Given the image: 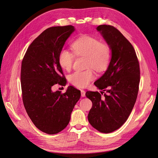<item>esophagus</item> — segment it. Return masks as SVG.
Returning <instances> with one entry per match:
<instances>
[{"label":"esophagus","mask_w":158,"mask_h":158,"mask_svg":"<svg viewBox=\"0 0 158 158\" xmlns=\"http://www.w3.org/2000/svg\"><path fill=\"white\" fill-rule=\"evenodd\" d=\"M81 95H82V97H85V92L84 90L82 89L81 90Z\"/></svg>","instance_id":"esophagus-1"}]
</instances>
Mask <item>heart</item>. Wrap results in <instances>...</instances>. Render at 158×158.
Masks as SVG:
<instances>
[{
  "instance_id": "obj_1",
  "label": "heart",
  "mask_w": 158,
  "mask_h": 158,
  "mask_svg": "<svg viewBox=\"0 0 158 158\" xmlns=\"http://www.w3.org/2000/svg\"><path fill=\"white\" fill-rule=\"evenodd\" d=\"M72 50L76 56H86V67L92 68L98 72L106 70L111 59V50L103 43L88 35H84L76 40L71 45ZM74 56L67 49L61 50L59 55V62L62 68L69 70L74 62ZM93 71H76L70 76V81L75 86L85 88L94 80Z\"/></svg>"
}]
</instances>
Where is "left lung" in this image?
I'll return each mask as SVG.
<instances>
[{
	"label": "left lung",
	"mask_w": 158,
	"mask_h": 158,
	"mask_svg": "<svg viewBox=\"0 0 158 158\" xmlns=\"http://www.w3.org/2000/svg\"><path fill=\"white\" fill-rule=\"evenodd\" d=\"M99 31L111 50V59L105 73L94 82L101 93L88 91L92 102L88 121L103 133L117 130L126 122L135 106L139 88L140 66L135 49L122 33L109 25H100Z\"/></svg>",
	"instance_id": "1"
}]
</instances>
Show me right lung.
Returning a JSON list of instances; mask_svg holds the SVG:
<instances>
[{"label":"right lung","instance_id":"add662e5","mask_svg":"<svg viewBox=\"0 0 158 158\" xmlns=\"http://www.w3.org/2000/svg\"><path fill=\"white\" fill-rule=\"evenodd\" d=\"M74 31L73 26L45 30L28 47L22 63L24 107L35 126L49 135L58 133L68 125L72 111L81 96L80 91L71 85L64 94L52 90L56 84H64L59 55Z\"/></svg>","mask_w":158,"mask_h":158}]
</instances>
